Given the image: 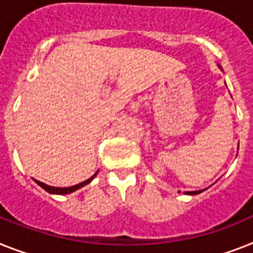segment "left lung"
I'll return each instance as SVG.
<instances>
[{"instance_id": "1", "label": "left lung", "mask_w": 253, "mask_h": 253, "mask_svg": "<svg viewBox=\"0 0 253 253\" xmlns=\"http://www.w3.org/2000/svg\"><path fill=\"white\" fill-rule=\"evenodd\" d=\"M202 193V191H187L186 194H189V195H195V194H199Z\"/></svg>"}]
</instances>
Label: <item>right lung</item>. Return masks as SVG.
<instances>
[{
  "label": "right lung",
  "instance_id": "right-lung-1",
  "mask_svg": "<svg viewBox=\"0 0 253 253\" xmlns=\"http://www.w3.org/2000/svg\"><path fill=\"white\" fill-rule=\"evenodd\" d=\"M95 174H97V173H95ZM95 174H94V176H91L89 179H86V181H84V182L77 183V185H75V186H71V187H54V186H49V185H46V183L40 182V181H36V179H35V181H36V182L39 183L40 186L42 187L43 190H46L47 193H50V194H60V195H62V194H70V193H72V191H75V190L80 189V187H83V186H85V185H87V183L90 182L91 179H93L94 177H95Z\"/></svg>",
  "mask_w": 253,
  "mask_h": 253
}]
</instances>
